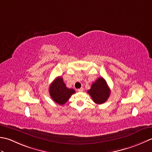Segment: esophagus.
<instances>
[{
  "instance_id": "1",
  "label": "esophagus",
  "mask_w": 152,
  "mask_h": 152,
  "mask_svg": "<svg viewBox=\"0 0 152 152\" xmlns=\"http://www.w3.org/2000/svg\"><path fill=\"white\" fill-rule=\"evenodd\" d=\"M83 90H84V88H80L77 89V91H78V92H83Z\"/></svg>"
}]
</instances>
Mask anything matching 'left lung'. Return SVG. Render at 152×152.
<instances>
[{
	"label": "left lung",
	"mask_w": 152,
	"mask_h": 152,
	"mask_svg": "<svg viewBox=\"0 0 152 152\" xmlns=\"http://www.w3.org/2000/svg\"><path fill=\"white\" fill-rule=\"evenodd\" d=\"M88 93L92 100L97 104H102L106 102L110 96V89L103 77H99L92 83Z\"/></svg>",
	"instance_id": "obj_1"
}]
</instances>
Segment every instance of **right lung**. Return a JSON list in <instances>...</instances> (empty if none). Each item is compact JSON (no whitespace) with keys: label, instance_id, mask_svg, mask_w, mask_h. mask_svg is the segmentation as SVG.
<instances>
[{"label":"right lung","instance_id":"1","mask_svg":"<svg viewBox=\"0 0 152 152\" xmlns=\"http://www.w3.org/2000/svg\"><path fill=\"white\" fill-rule=\"evenodd\" d=\"M50 95L56 103L59 105H64L69 100L75 91L73 88H68L64 82L61 76L55 79L49 87Z\"/></svg>","mask_w":152,"mask_h":152}]
</instances>
